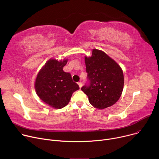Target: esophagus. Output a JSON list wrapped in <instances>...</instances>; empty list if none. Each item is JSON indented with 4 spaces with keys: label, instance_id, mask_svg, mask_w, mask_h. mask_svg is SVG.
Returning a JSON list of instances; mask_svg holds the SVG:
<instances>
[{
    "label": "esophagus",
    "instance_id": "34e87169",
    "mask_svg": "<svg viewBox=\"0 0 159 159\" xmlns=\"http://www.w3.org/2000/svg\"><path fill=\"white\" fill-rule=\"evenodd\" d=\"M78 84H79V88H82V83L81 82H79L78 83Z\"/></svg>",
    "mask_w": 159,
    "mask_h": 159
}]
</instances>
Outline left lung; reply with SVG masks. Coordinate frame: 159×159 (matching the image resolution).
<instances>
[{
	"label": "left lung",
	"instance_id": "1",
	"mask_svg": "<svg viewBox=\"0 0 159 159\" xmlns=\"http://www.w3.org/2000/svg\"><path fill=\"white\" fill-rule=\"evenodd\" d=\"M89 86L81 89L94 107L103 110L115 104L124 88V74L120 66L101 50L93 49L91 57H85Z\"/></svg>",
	"mask_w": 159,
	"mask_h": 159
}]
</instances>
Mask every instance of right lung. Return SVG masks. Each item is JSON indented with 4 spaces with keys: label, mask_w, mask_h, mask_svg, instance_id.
Listing matches in <instances>:
<instances>
[{
    "label": "right lung",
    "mask_w": 159,
    "mask_h": 159,
    "mask_svg": "<svg viewBox=\"0 0 159 159\" xmlns=\"http://www.w3.org/2000/svg\"><path fill=\"white\" fill-rule=\"evenodd\" d=\"M68 60L50 58L40 70L35 79L37 95L55 109H61L68 105L73 93L79 89L77 83L73 81L70 73L63 71Z\"/></svg>",
    "instance_id": "right-lung-1"
}]
</instances>
